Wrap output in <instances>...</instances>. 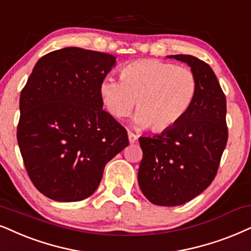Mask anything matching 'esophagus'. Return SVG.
I'll list each match as a JSON object with an SVG mask.
<instances>
[{
	"label": "esophagus",
	"mask_w": 251,
	"mask_h": 251,
	"mask_svg": "<svg viewBox=\"0 0 251 251\" xmlns=\"http://www.w3.org/2000/svg\"><path fill=\"white\" fill-rule=\"evenodd\" d=\"M127 134H128V140H129V142H131V144H134V142L138 140V135L134 134V133H133V132L128 131Z\"/></svg>",
	"instance_id": "34e87169"
}]
</instances>
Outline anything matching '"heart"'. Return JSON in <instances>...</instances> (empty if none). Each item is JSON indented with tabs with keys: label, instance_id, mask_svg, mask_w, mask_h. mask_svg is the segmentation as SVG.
<instances>
[{
	"label": "heart",
	"instance_id": "obj_1",
	"mask_svg": "<svg viewBox=\"0 0 251 251\" xmlns=\"http://www.w3.org/2000/svg\"><path fill=\"white\" fill-rule=\"evenodd\" d=\"M120 81L104 78L100 94L115 118L127 117L136 100L134 124L154 132L176 126L191 107L197 91L192 71L156 59L129 62L120 69Z\"/></svg>",
	"mask_w": 251,
	"mask_h": 251
}]
</instances>
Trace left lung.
<instances>
[{
	"label": "left lung",
	"instance_id": "left-lung-1",
	"mask_svg": "<svg viewBox=\"0 0 251 251\" xmlns=\"http://www.w3.org/2000/svg\"><path fill=\"white\" fill-rule=\"evenodd\" d=\"M191 67L195 100L185 117L170 129L139 138L142 160L138 182L149 201L160 206L185 204L214 179L226 147V96L207 63L192 55H169Z\"/></svg>",
	"mask_w": 251,
	"mask_h": 251
}]
</instances>
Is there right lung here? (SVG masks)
I'll return each instance as SVG.
<instances>
[{"mask_svg": "<svg viewBox=\"0 0 251 251\" xmlns=\"http://www.w3.org/2000/svg\"><path fill=\"white\" fill-rule=\"evenodd\" d=\"M116 65L106 53L66 47L38 60L21 93L17 141L39 192L80 201L128 146L127 131L103 110L100 85Z\"/></svg>", "mask_w": 251, "mask_h": 251, "instance_id": "obj_1", "label": "right lung"}]
</instances>
